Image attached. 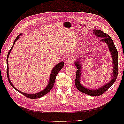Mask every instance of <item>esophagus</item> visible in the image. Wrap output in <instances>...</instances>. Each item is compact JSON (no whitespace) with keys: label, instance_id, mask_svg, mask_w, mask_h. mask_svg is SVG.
I'll use <instances>...</instances> for the list:
<instances>
[{"label":"esophagus","instance_id":"esophagus-1","mask_svg":"<svg viewBox=\"0 0 124 124\" xmlns=\"http://www.w3.org/2000/svg\"><path fill=\"white\" fill-rule=\"evenodd\" d=\"M74 62V59L72 57H69L67 58L66 61V63L68 65H70L71 63H72Z\"/></svg>","mask_w":124,"mask_h":124}]
</instances>
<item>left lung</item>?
I'll use <instances>...</instances> for the list:
<instances>
[{"label": "left lung", "instance_id": "left-lung-1", "mask_svg": "<svg viewBox=\"0 0 124 124\" xmlns=\"http://www.w3.org/2000/svg\"><path fill=\"white\" fill-rule=\"evenodd\" d=\"M93 35L97 37L101 38L100 41H102L103 42H106L108 47V49L111 52V54L112 57V62L113 64V74H112V80L107 83L106 85H103L102 87H100L99 89H90L86 88L82 86L80 83V77L81 76V66L80 63L78 61H75V65L77 67V69L76 73V78L75 80V84H76V87L82 93H83L86 94H87L89 96H100L101 95L106 92L107 90L113 84V83L116 81L117 77L118 72V55L117 49L115 46V45L113 40L111 39V37L107 33L103 32L102 31L98 29H93Z\"/></svg>", "mask_w": 124, "mask_h": 124}]
</instances>
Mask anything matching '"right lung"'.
Wrapping results in <instances>:
<instances>
[{
	"label": "right lung",
	"instance_id": "add662e5",
	"mask_svg": "<svg viewBox=\"0 0 124 124\" xmlns=\"http://www.w3.org/2000/svg\"><path fill=\"white\" fill-rule=\"evenodd\" d=\"M22 35V33H21L19 35H18L17 37L16 38V40H14V42H13V45H14L15 42H16V40H17L18 39L20 38V36H21ZM13 46H12V47L11 48V49L10 50V51L8 52V55H7V77H8V81L9 82L10 84H11V85L12 86V87L15 89H16L17 91H18V92H20L22 94H23V95H24L25 96H26V97H27L28 98H31V99H35L37 98H39L40 97H42V96H44L45 95H46V93H47L48 92H49L51 89L53 88L54 83H55V81L56 79V77L57 76V74L58 73V72H59V71L61 70L62 68V67H63V65H64V62H61L58 63V64L56 65L54 68L53 69H52V71H51V73L50 74V79H49V81H48V83L46 87L44 88V89H43V91H42L41 92L38 93H32V94H28V93H23L22 92L20 91H18V90L16 88V87H14V86L13 85V84L11 83V82L10 81V78H9V66H8V57L9 56L10 53L12 50V48L13 47Z\"/></svg>",
	"mask_w": 124,
	"mask_h": 124
}]
</instances>
